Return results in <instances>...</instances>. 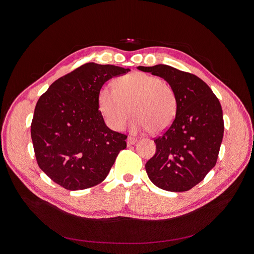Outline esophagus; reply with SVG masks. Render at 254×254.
I'll use <instances>...</instances> for the list:
<instances>
[{
  "label": "esophagus",
  "mask_w": 254,
  "mask_h": 254,
  "mask_svg": "<svg viewBox=\"0 0 254 254\" xmlns=\"http://www.w3.org/2000/svg\"><path fill=\"white\" fill-rule=\"evenodd\" d=\"M136 142H137V139H136V138H134V137H130V136H128V137H127V146L134 145Z\"/></svg>",
  "instance_id": "34e87169"
}]
</instances>
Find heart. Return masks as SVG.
I'll return each mask as SVG.
<instances>
[{"label":"heart","mask_w":254,"mask_h":254,"mask_svg":"<svg viewBox=\"0 0 254 254\" xmlns=\"http://www.w3.org/2000/svg\"><path fill=\"white\" fill-rule=\"evenodd\" d=\"M98 106L105 123L114 130H122L132 113V130L151 129L158 134L174 122L177 98L162 78L135 72L116 79L115 87L102 86L98 92Z\"/></svg>","instance_id":"heart-1"}]
</instances>
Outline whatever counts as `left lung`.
Segmentation results:
<instances>
[{"mask_svg": "<svg viewBox=\"0 0 254 254\" xmlns=\"http://www.w3.org/2000/svg\"><path fill=\"white\" fill-rule=\"evenodd\" d=\"M138 69L164 78L177 98L176 117L154 140L156 152L146 163V172L164 190H190L216 165L224 129L221 105L211 88L193 74L167 64L139 65Z\"/></svg>", "mask_w": 254, "mask_h": 254, "instance_id": "8db88e82", "label": "left lung"}]
</instances>
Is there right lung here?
<instances>
[{
  "instance_id": "1",
  "label": "right lung",
  "mask_w": 254,
  "mask_h": 254,
  "mask_svg": "<svg viewBox=\"0 0 254 254\" xmlns=\"http://www.w3.org/2000/svg\"><path fill=\"white\" fill-rule=\"evenodd\" d=\"M129 69L84 64L56 80L37 102L31 136L38 166L68 190L105 180L127 136L106 126L98 92L106 81Z\"/></svg>"
}]
</instances>
